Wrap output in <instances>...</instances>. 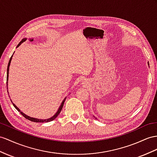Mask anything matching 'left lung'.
Returning a JSON list of instances; mask_svg holds the SVG:
<instances>
[{
	"label": "left lung",
	"instance_id": "left-lung-1",
	"mask_svg": "<svg viewBox=\"0 0 157 157\" xmlns=\"http://www.w3.org/2000/svg\"><path fill=\"white\" fill-rule=\"evenodd\" d=\"M148 65H149V63H148ZM95 119H96V117H95Z\"/></svg>",
	"mask_w": 157,
	"mask_h": 157
}]
</instances>
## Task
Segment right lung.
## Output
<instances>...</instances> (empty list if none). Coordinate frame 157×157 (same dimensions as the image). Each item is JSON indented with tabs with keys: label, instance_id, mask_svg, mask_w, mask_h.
<instances>
[{
	"label": "right lung",
	"instance_id": "right-lung-1",
	"mask_svg": "<svg viewBox=\"0 0 157 157\" xmlns=\"http://www.w3.org/2000/svg\"><path fill=\"white\" fill-rule=\"evenodd\" d=\"M27 40V38H23L21 41V42H20L18 44V46H17V48H18V46H21V44H22V43H23L24 42H25L26 40ZM29 40H30V41L31 42V41H33L34 40V39L33 38H29ZM13 55H12V56H11V58H10V60H9V64H8V66H7V75H6V86H7V90H8V81H9V67H10V62H11V60H12V58H13ZM7 91H8V94H9V91L7 90ZM10 97V96H9ZM66 98H64V99L62 101V103H61V105H60V106L59 107V108H58V111H56V113L52 116V117H51L50 118H48V119H37V118H34V117H30V116H28V115H26V114H25L23 113V112H22L21 110L19 109V108L18 107H17V106L15 105V104L13 102V101H12L11 100V102H12V103L13 104V105H14V107L16 108V109H17L20 113H21V114L22 115H23L24 117H25L26 119H29V120H30V121H33V122H36V123H44V122H50V121H53L54 119H55L56 117H58V115L59 114V113L60 112H61V111H62V107H63V103H64V102H65V100H66Z\"/></svg>",
	"mask_w": 157,
	"mask_h": 157
}]
</instances>
